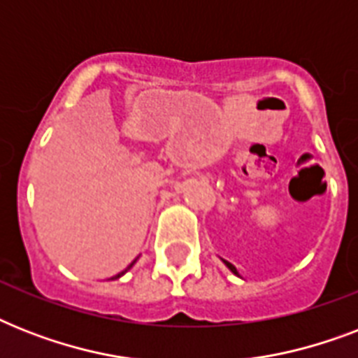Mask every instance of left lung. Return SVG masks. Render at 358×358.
<instances>
[{
	"label": "left lung",
	"mask_w": 358,
	"mask_h": 358,
	"mask_svg": "<svg viewBox=\"0 0 358 358\" xmlns=\"http://www.w3.org/2000/svg\"><path fill=\"white\" fill-rule=\"evenodd\" d=\"M224 264H227V267H229L230 271L234 273V275H238V271H236V267H234V266H232V264H230V262H227V260H224Z\"/></svg>",
	"instance_id": "left-lung-1"
}]
</instances>
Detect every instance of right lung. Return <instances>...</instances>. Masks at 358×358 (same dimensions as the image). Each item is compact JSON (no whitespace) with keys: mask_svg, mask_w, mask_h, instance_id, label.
<instances>
[{"mask_svg":"<svg viewBox=\"0 0 358 358\" xmlns=\"http://www.w3.org/2000/svg\"><path fill=\"white\" fill-rule=\"evenodd\" d=\"M131 266H134V262H131V264H129V266H128V267H126V269H124V271H122V273H119V275H115V277H113V278H119V277H122L124 273L128 271V269H129V267H131Z\"/></svg>","mask_w":358,"mask_h":358,"instance_id":"right-lung-1","label":"right lung"}]
</instances>
